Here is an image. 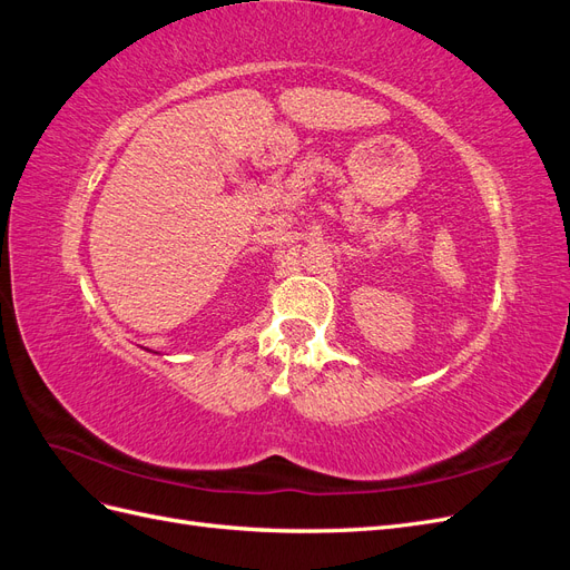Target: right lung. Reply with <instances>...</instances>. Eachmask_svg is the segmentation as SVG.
Listing matches in <instances>:
<instances>
[{"mask_svg":"<svg viewBox=\"0 0 570 570\" xmlns=\"http://www.w3.org/2000/svg\"><path fill=\"white\" fill-rule=\"evenodd\" d=\"M149 352H151V350H149Z\"/></svg>","mask_w":570,"mask_h":570,"instance_id":"right-lung-1","label":"right lung"}]
</instances>
